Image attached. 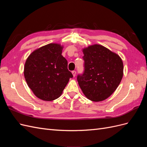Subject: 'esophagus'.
Segmentation results:
<instances>
[{
    "label": "esophagus",
    "mask_w": 147,
    "mask_h": 147,
    "mask_svg": "<svg viewBox=\"0 0 147 147\" xmlns=\"http://www.w3.org/2000/svg\"><path fill=\"white\" fill-rule=\"evenodd\" d=\"M72 75H73V77H75V75H76V71H75V70L72 71Z\"/></svg>",
    "instance_id": "1"
}]
</instances>
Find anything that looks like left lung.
I'll return each instance as SVG.
<instances>
[{"mask_svg": "<svg viewBox=\"0 0 147 147\" xmlns=\"http://www.w3.org/2000/svg\"><path fill=\"white\" fill-rule=\"evenodd\" d=\"M82 51L84 72L77 77L79 86L88 99L104 100L113 94L121 81L123 61L117 53L98 44L84 48Z\"/></svg>", "mask_w": 147, "mask_h": 147, "instance_id": "obj_1", "label": "left lung"}]
</instances>
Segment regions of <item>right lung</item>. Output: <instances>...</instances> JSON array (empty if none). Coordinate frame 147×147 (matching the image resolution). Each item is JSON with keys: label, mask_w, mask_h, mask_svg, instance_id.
<instances>
[{"label": "right lung", "mask_w": 147, "mask_h": 147, "mask_svg": "<svg viewBox=\"0 0 147 147\" xmlns=\"http://www.w3.org/2000/svg\"><path fill=\"white\" fill-rule=\"evenodd\" d=\"M64 46L51 43L30 53L24 67V78L34 95L45 101L58 98L73 75L62 56Z\"/></svg>", "instance_id": "add662e5"}]
</instances>
